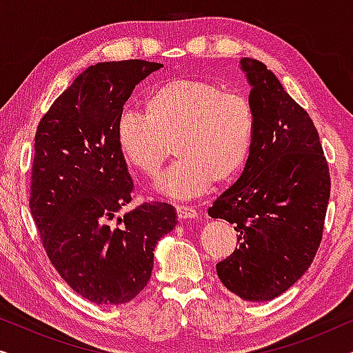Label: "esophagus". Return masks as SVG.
<instances>
[{
  "label": "esophagus",
  "instance_id": "1",
  "mask_svg": "<svg viewBox=\"0 0 353 353\" xmlns=\"http://www.w3.org/2000/svg\"><path fill=\"white\" fill-rule=\"evenodd\" d=\"M176 215L180 220H192L199 216L197 210L190 205H176Z\"/></svg>",
  "mask_w": 353,
  "mask_h": 353
}]
</instances>
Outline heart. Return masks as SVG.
Wrapping results in <instances>:
<instances>
[{
	"instance_id": "obj_1",
	"label": "heart",
	"mask_w": 353,
	"mask_h": 353,
	"mask_svg": "<svg viewBox=\"0 0 353 353\" xmlns=\"http://www.w3.org/2000/svg\"><path fill=\"white\" fill-rule=\"evenodd\" d=\"M255 115L250 101L207 80L176 79L144 96L143 112L125 109L115 123L122 157L157 180L172 156L180 157L161 191L190 199L238 178L252 152Z\"/></svg>"
}]
</instances>
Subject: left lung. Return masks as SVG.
<instances>
[{"label": "left lung", "instance_id": "1", "mask_svg": "<svg viewBox=\"0 0 353 353\" xmlns=\"http://www.w3.org/2000/svg\"><path fill=\"white\" fill-rule=\"evenodd\" d=\"M255 115L252 152L243 175L209 215L234 223L238 249L216 263L226 289L244 301L281 296L310 267L320 248L331 192L320 137L263 62L241 59Z\"/></svg>", "mask_w": 353, "mask_h": 353}]
</instances>
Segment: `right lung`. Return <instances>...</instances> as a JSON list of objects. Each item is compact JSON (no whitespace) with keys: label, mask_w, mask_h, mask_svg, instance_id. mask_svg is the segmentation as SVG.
Returning <instances> with one entry per match:
<instances>
[{"label":"right lung","mask_w":353,"mask_h":353,"mask_svg":"<svg viewBox=\"0 0 353 353\" xmlns=\"http://www.w3.org/2000/svg\"><path fill=\"white\" fill-rule=\"evenodd\" d=\"M161 67L141 59L91 65L37 128L32 216L56 272L99 305L127 303L143 291L157 241L176 225L175 209L163 202L112 220L133 197L115 123L134 86Z\"/></svg>","instance_id":"add662e5"}]
</instances>
